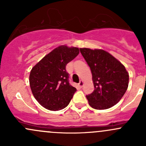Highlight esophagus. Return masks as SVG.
Wrapping results in <instances>:
<instances>
[{
	"mask_svg": "<svg viewBox=\"0 0 146 146\" xmlns=\"http://www.w3.org/2000/svg\"><path fill=\"white\" fill-rule=\"evenodd\" d=\"M78 85L80 87V88H82V87L83 86V81H82V80H80V82L78 83Z\"/></svg>",
	"mask_w": 146,
	"mask_h": 146,
	"instance_id": "1",
	"label": "esophagus"
}]
</instances>
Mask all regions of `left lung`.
Returning <instances> with one entry per match:
<instances>
[{"instance_id": "1", "label": "left lung", "mask_w": 146, "mask_h": 146, "mask_svg": "<svg viewBox=\"0 0 146 146\" xmlns=\"http://www.w3.org/2000/svg\"><path fill=\"white\" fill-rule=\"evenodd\" d=\"M80 51L92 75L95 90L86 95L90 105L95 110H106L115 105L129 85V73L125 67L104 50L83 48Z\"/></svg>"}]
</instances>
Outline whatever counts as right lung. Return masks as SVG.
I'll list each match as a JSON object with an SVG mask.
<instances>
[{
	"label": "right lung",
	"instance_id": "right-lung-1",
	"mask_svg": "<svg viewBox=\"0 0 146 146\" xmlns=\"http://www.w3.org/2000/svg\"><path fill=\"white\" fill-rule=\"evenodd\" d=\"M78 54V48L60 46L32 68L29 85L34 97L42 107L58 111L68 105L77 90L69 82L66 66Z\"/></svg>",
	"mask_w": 146,
	"mask_h": 146
}]
</instances>
